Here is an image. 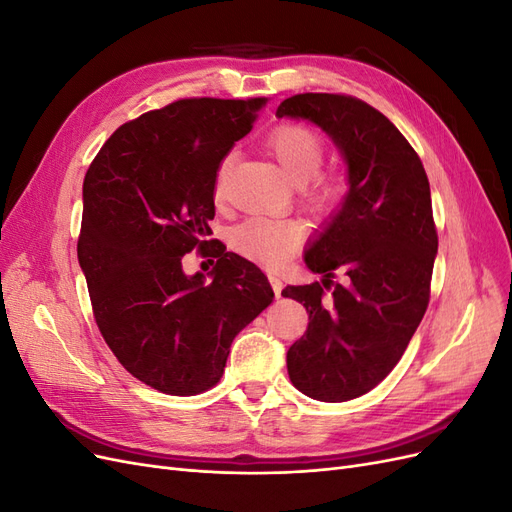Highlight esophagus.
<instances>
[{"label": "esophagus", "mask_w": 512, "mask_h": 512, "mask_svg": "<svg viewBox=\"0 0 512 512\" xmlns=\"http://www.w3.org/2000/svg\"><path fill=\"white\" fill-rule=\"evenodd\" d=\"M269 282H271V288H273V292H275V297L280 299V297H282V280H280V277H277L275 273H269Z\"/></svg>", "instance_id": "34e87169"}]
</instances>
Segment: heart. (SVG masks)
Returning <instances> with one entry per match:
<instances>
[{"instance_id":"1","label":"heart","mask_w":512,"mask_h":512,"mask_svg":"<svg viewBox=\"0 0 512 512\" xmlns=\"http://www.w3.org/2000/svg\"><path fill=\"white\" fill-rule=\"evenodd\" d=\"M267 149L280 162L290 181L299 183L301 198L307 205L331 209L342 203L346 196V183L331 173L318 170L324 158V143L316 130L297 126V123L280 126L267 136ZM232 166H235V153H226L218 164V170H215V200L224 198ZM301 239L303 230L292 220L247 218L230 230V245L239 254L267 267H275L290 258L299 250Z\"/></svg>"}]
</instances>
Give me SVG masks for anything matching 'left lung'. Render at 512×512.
Instances as JSON below:
<instances>
[{
    "instance_id": "obj_1",
    "label": "left lung",
    "mask_w": 512,
    "mask_h": 512,
    "mask_svg": "<svg viewBox=\"0 0 512 512\" xmlns=\"http://www.w3.org/2000/svg\"><path fill=\"white\" fill-rule=\"evenodd\" d=\"M277 117L314 121L348 164L344 203L305 254L322 284L282 290L309 314L286 354L290 382L337 404L389 376L425 316L438 254L429 181L406 136L359 98L297 94L277 106ZM337 272L342 285L332 284Z\"/></svg>"
}]
</instances>
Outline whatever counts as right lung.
<instances>
[{
    "mask_svg": "<svg viewBox=\"0 0 512 512\" xmlns=\"http://www.w3.org/2000/svg\"><path fill=\"white\" fill-rule=\"evenodd\" d=\"M267 98H183L113 132L83 183L76 243L98 329L134 378L190 397L220 382L232 339L273 301L254 262L209 239L220 160ZM192 249L219 258L207 285Z\"/></svg>",
    "mask_w": 512,
    "mask_h": 512,
    "instance_id": "right-lung-1",
    "label": "right lung"
}]
</instances>
